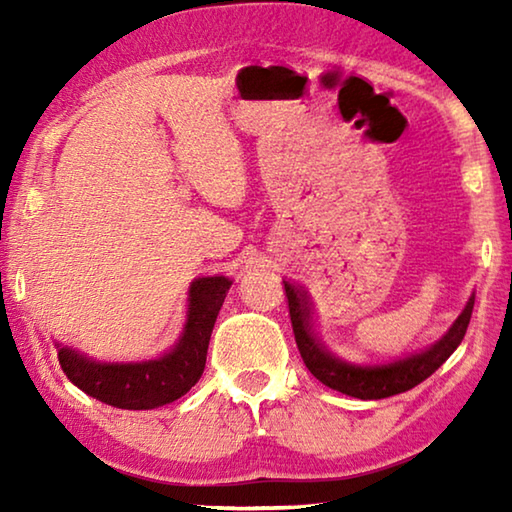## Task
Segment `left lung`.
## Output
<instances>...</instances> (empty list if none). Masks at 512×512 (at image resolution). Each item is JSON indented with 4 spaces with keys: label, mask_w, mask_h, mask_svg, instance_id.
<instances>
[{
    "label": "left lung",
    "mask_w": 512,
    "mask_h": 512,
    "mask_svg": "<svg viewBox=\"0 0 512 512\" xmlns=\"http://www.w3.org/2000/svg\"><path fill=\"white\" fill-rule=\"evenodd\" d=\"M284 291H287L289 298V316L300 357L305 361L311 375L318 381H323L325 386L334 388V391L359 397V400H384V397L411 391L420 381L431 377L433 372L452 357V352L458 345H461L474 309L472 296L467 300L461 316L449 327V332L427 350L404 354V357L391 361L352 363L339 359L316 339L314 329H311V309L307 302V293L291 282H284Z\"/></svg>",
    "instance_id": "1"
}]
</instances>
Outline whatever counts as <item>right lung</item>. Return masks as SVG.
<instances>
[{"instance_id": "right-lung-1", "label": "right lung", "mask_w": 512, "mask_h": 512, "mask_svg": "<svg viewBox=\"0 0 512 512\" xmlns=\"http://www.w3.org/2000/svg\"><path fill=\"white\" fill-rule=\"evenodd\" d=\"M230 284L223 275L196 277L189 287L183 336L158 359L108 363L58 345L60 368L83 393L117 409L146 411L178 400L203 375L207 345Z\"/></svg>"}]
</instances>
